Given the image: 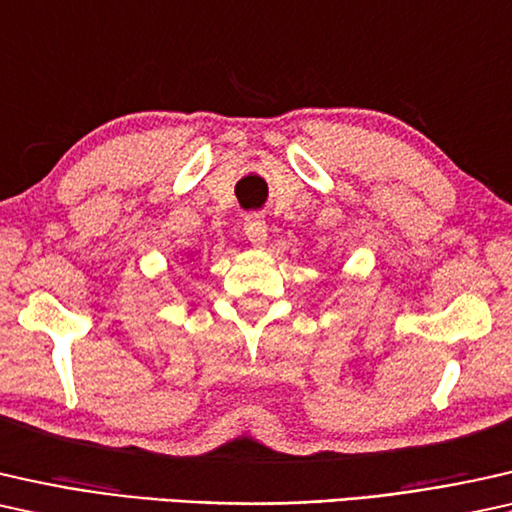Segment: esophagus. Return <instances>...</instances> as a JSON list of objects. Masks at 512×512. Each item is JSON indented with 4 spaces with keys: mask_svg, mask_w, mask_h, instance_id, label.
<instances>
[{
    "mask_svg": "<svg viewBox=\"0 0 512 512\" xmlns=\"http://www.w3.org/2000/svg\"><path fill=\"white\" fill-rule=\"evenodd\" d=\"M243 229H246L248 241L253 246H264L266 241V222L262 215H248L246 222H243Z\"/></svg>",
    "mask_w": 512,
    "mask_h": 512,
    "instance_id": "1",
    "label": "esophagus"
}]
</instances>
